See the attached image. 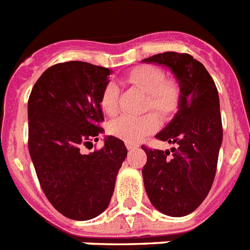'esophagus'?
Returning <instances> with one entry per match:
<instances>
[{"label": "esophagus", "instance_id": "1", "mask_svg": "<svg viewBox=\"0 0 250 250\" xmlns=\"http://www.w3.org/2000/svg\"><path fill=\"white\" fill-rule=\"evenodd\" d=\"M125 146H127V150H128V152H132V150L137 149V145L129 144V143H127V144H125Z\"/></svg>", "mask_w": 250, "mask_h": 250}]
</instances>
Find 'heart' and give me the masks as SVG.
Masks as SVG:
<instances>
[{
    "mask_svg": "<svg viewBox=\"0 0 250 250\" xmlns=\"http://www.w3.org/2000/svg\"><path fill=\"white\" fill-rule=\"evenodd\" d=\"M127 80L139 86L148 96V109L152 107L161 115L174 113L178 107L179 89L172 82H165V74L153 66H140L133 68L127 75ZM119 89L115 83H109L104 88L100 98L102 111L107 115H115L118 111ZM158 128V121L152 114L144 117L123 115L114 119L109 125V132L129 144H136L144 136Z\"/></svg>",
    "mask_w": 250,
    "mask_h": 250,
    "instance_id": "obj_1",
    "label": "heart"
}]
</instances>
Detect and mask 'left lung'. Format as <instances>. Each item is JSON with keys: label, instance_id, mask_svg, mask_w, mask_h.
<instances>
[{"label": "left lung", "instance_id": "8db88e82", "mask_svg": "<svg viewBox=\"0 0 250 250\" xmlns=\"http://www.w3.org/2000/svg\"><path fill=\"white\" fill-rule=\"evenodd\" d=\"M168 68L179 84L178 111L156 135L176 148L146 153L143 179L149 200L168 217L197 209L213 186L223 139L219 96L205 66L189 54L166 52L143 60Z\"/></svg>", "mask_w": 250, "mask_h": 250}]
</instances>
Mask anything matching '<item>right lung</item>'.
<instances>
[{"instance_id": "obj_1", "label": "right lung", "mask_w": 250, "mask_h": 250, "mask_svg": "<svg viewBox=\"0 0 250 250\" xmlns=\"http://www.w3.org/2000/svg\"><path fill=\"white\" fill-rule=\"evenodd\" d=\"M111 70L70 61L49 67L28 100V149L40 186L62 215L88 221L105 211L127 157L125 143L105 136L100 150L83 146L104 133L102 90Z\"/></svg>"}]
</instances>
